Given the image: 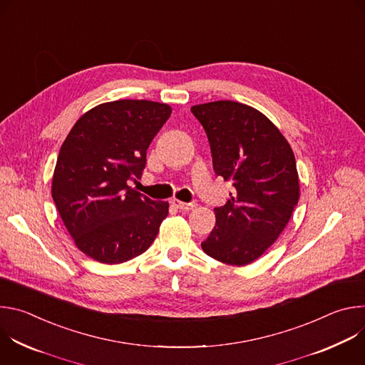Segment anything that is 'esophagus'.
<instances>
[{
  "label": "esophagus",
  "mask_w": 365,
  "mask_h": 365,
  "mask_svg": "<svg viewBox=\"0 0 365 365\" xmlns=\"http://www.w3.org/2000/svg\"><path fill=\"white\" fill-rule=\"evenodd\" d=\"M172 203H173V206H176L178 210H180V211H189V210H193V207L196 206L195 202H189L187 203V202H182L179 199H173Z\"/></svg>",
  "instance_id": "34e87169"
}]
</instances>
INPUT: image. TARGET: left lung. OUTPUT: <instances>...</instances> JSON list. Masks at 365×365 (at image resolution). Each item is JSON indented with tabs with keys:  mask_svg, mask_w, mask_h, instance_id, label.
<instances>
[{
	"mask_svg": "<svg viewBox=\"0 0 365 365\" xmlns=\"http://www.w3.org/2000/svg\"><path fill=\"white\" fill-rule=\"evenodd\" d=\"M190 111L210 140L215 173L235 189L214 210L217 224L202 250L225 264H250L277 240L297 205L294 154L277 127L245 103L215 101Z\"/></svg>",
	"mask_w": 365,
	"mask_h": 365,
	"instance_id": "8db88e82",
	"label": "left lung"
}]
</instances>
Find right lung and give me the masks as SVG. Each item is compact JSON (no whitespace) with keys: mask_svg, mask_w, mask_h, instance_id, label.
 <instances>
[{"mask_svg":"<svg viewBox=\"0 0 365 365\" xmlns=\"http://www.w3.org/2000/svg\"><path fill=\"white\" fill-rule=\"evenodd\" d=\"M172 108L145 99L101 103L63 141L51 196L76 247L103 264L143 254L169 214V203L128 186L145 168L147 148Z\"/></svg>","mask_w":365,"mask_h":365,"instance_id":"add662e5","label":"right lung"}]
</instances>
